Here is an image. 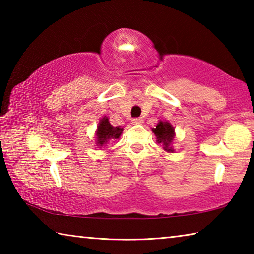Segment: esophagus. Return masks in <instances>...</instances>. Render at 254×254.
Returning <instances> with one entry per match:
<instances>
[{
	"label": "esophagus",
	"mask_w": 254,
	"mask_h": 254,
	"mask_svg": "<svg viewBox=\"0 0 254 254\" xmlns=\"http://www.w3.org/2000/svg\"><path fill=\"white\" fill-rule=\"evenodd\" d=\"M143 122V119L142 118H134L132 119V123L133 124H141Z\"/></svg>",
	"instance_id": "1"
}]
</instances>
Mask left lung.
I'll return each mask as SVG.
<instances>
[{
	"mask_svg": "<svg viewBox=\"0 0 254 254\" xmlns=\"http://www.w3.org/2000/svg\"><path fill=\"white\" fill-rule=\"evenodd\" d=\"M152 132L156 134L158 139V143L163 144V149L166 151H171L173 152V149L169 148V144L173 142L174 136H175V130L174 127H171V124L168 122H159L156 128H152Z\"/></svg>",
	"mask_w": 254,
	"mask_h": 254,
	"instance_id": "8db88e82",
	"label": "left lung"
}]
</instances>
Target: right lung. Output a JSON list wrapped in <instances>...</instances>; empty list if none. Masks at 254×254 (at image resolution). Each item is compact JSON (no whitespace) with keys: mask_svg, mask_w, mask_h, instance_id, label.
<instances>
[{"mask_svg":"<svg viewBox=\"0 0 254 254\" xmlns=\"http://www.w3.org/2000/svg\"><path fill=\"white\" fill-rule=\"evenodd\" d=\"M122 130L123 128H121L120 127H114L113 126H111L109 122V119L107 118H103L97 127V133H96L97 144L103 145L107 143V141L111 139H119L122 133Z\"/></svg>","mask_w":254,"mask_h":254,"instance_id":"obj_1","label":"right lung"}]
</instances>
